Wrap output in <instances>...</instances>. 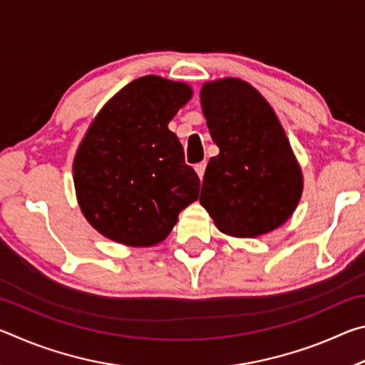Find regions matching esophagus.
Here are the masks:
<instances>
[{
	"label": "esophagus",
	"mask_w": 365,
	"mask_h": 365,
	"mask_svg": "<svg viewBox=\"0 0 365 365\" xmlns=\"http://www.w3.org/2000/svg\"><path fill=\"white\" fill-rule=\"evenodd\" d=\"M206 163H200V164H196L195 165V170H196V174H197V177L201 178L202 180V177H205V172H206Z\"/></svg>",
	"instance_id": "obj_1"
}]
</instances>
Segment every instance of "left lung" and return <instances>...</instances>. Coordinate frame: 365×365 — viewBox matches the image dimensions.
Instances as JSON below:
<instances>
[{
  "instance_id": "obj_1",
  "label": "left lung",
  "mask_w": 365,
  "mask_h": 365,
  "mask_svg": "<svg viewBox=\"0 0 365 365\" xmlns=\"http://www.w3.org/2000/svg\"><path fill=\"white\" fill-rule=\"evenodd\" d=\"M201 106L219 146L200 197L214 224L242 238L285 224L301 200L302 174L270 104L248 82L228 77L205 83Z\"/></svg>"
}]
</instances>
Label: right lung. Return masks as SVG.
<instances>
[{"mask_svg":"<svg viewBox=\"0 0 365 365\" xmlns=\"http://www.w3.org/2000/svg\"><path fill=\"white\" fill-rule=\"evenodd\" d=\"M191 98L187 83L146 76L104 104L73 159L86 220L113 242L153 246L200 195V178L168 125Z\"/></svg>","mask_w":365,"mask_h":365,"instance_id":"1","label":"right lung"}]
</instances>
